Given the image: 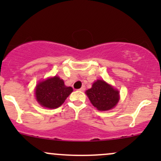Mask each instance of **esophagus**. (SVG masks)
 Segmentation results:
<instances>
[{
    "label": "esophagus",
    "instance_id": "34e87169",
    "mask_svg": "<svg viewBox=\"0 0 161 161\" xmlns=\"http://www.w3.org/2000/svg\"><path fill=\"white\" fill-rule=\"evenodd\" d=\"M79 90H80V91H82V92H84L85 90H86V86H82V88H81L80 89H79Z\"/></svg>",
    "mask_w": 161,
    "mask_h": 161
}]
</instances>
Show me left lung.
<instances>
[{"instance_id": "8db88e82", "label": "left lung", "mask_w": 161, "mask_h": 161, "mask_svg": "<svg viewBox=\"0 0 161 161\" xmlns=\"http://www.w3.org/2000/svg\"><path fill=\"white\" fill-rule=\"evenodd\" d=\"M86 94L95 108L101 111L114 108L119 100V92L104 80L97 79Z\"/></svg>"}]
</instances>
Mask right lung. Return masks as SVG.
<instances>
[{"label": "right lung", "mask_w": 161, "mask_h": 161, "mask_svg": "<svg viewBox=\"0 0 161 161\" xmlns=\"http://www.w3.org/2000/svg\"><path fill=\"white\" fill-rule=\"evenodd\" d=\"M73 91L72 87L66 86L64 80L55 75L38 82L35 94L37 101L42 107L55 109L64 104Z\"/></svg>", "instance_id": "right-lung-1"}]
</instances>
